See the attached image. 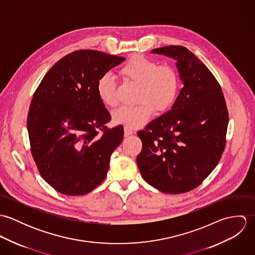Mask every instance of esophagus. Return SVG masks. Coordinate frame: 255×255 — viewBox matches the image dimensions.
<instances>
[{
	"instance_id": "34e87169",
	"label": "esophagus",
	"mask_w": 255,
	"mask_h": 255,
	"mask_svg": "<svg viewBox=\"0 0 255 255\" xmlns=\"http://www.w3.org/2000/svg\"><path fill=\"white\" fill-rule=\"evenodd\" d=\"M133 133V131L129 128H125V136L127 137V136H129V135H131Z\"/></svg>"
}]
</instances>
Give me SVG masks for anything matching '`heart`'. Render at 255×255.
<instances>
[{
	"instance_id": "1",
	"label": "heart",
	"mask_w": 255,
	"mask_h": 255,
	"mask_svg": "<svg viewBox=\"0 0 255 255\" xmlns=\"http://www.w3.org/2000/svg\"><path fill=\"white\" fill-rule=\"evenodd\" d=\"M121 76L138 85L132 107H121L113 113L115 124L129 128L144 126L153 116L155 109L165 112L172 107L180 92V75L175 67L169 64L159 65L156 61L142 55L131 56L120 70ZM96 90L101 101L116 107L119 103L117 82L109 73H103L96 82Z\"/></svg>"
}]
</instances>
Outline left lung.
I'll use <instances>...</instances> for the list:
<instances>
[{
	"instance_id": "obj_1",
	"label": "left lung",
	"mask_w": 255,
	"mask_h": 255,
	"mask_svg": "<svg viewBox=\"0 0 255 255\" xmlns=\"http://www.w3.org/2000/svg\"><path fill=\"white\" fill-rule=\"evenodd\" d=\"M177 61L183 87L172 110L137 132L136 161L142 178L162 192H187L211 174L226 146L229 113L222 88L208 68L183 46L151 51Z\"/></svg>"
}]
</instances>
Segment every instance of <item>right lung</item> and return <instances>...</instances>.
I'll list each match as a JSON object with an SVG mask.
<instances>
[{
  "label": "right lung",
  "instance_id": "obj_1",
  "mask_svg": "<svg viewBox=\"0 0 255 255\" xmlns=\"http://www.w3.org/2000/svg\"><path fill=\"white\" fill-rule=\"evenodd\" d=\"M125 60L97 50L74 51L49 70L34 92L27 116L31 154L41 177L63 194H86L107 176L124 128L106 126L111 115L96 82Z\"/></svg>",
  "mask_w": 255,
  "mask_h": 255
}]
</instances>
